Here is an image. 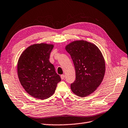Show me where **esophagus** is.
Listing matches in <instances>:
<instances>
[{
	"instance_id": "esophagus-1",
	"label": "esophagus",
	"mask_w": 128,
	"mask_h": 128,
	"mask_svg": "<svg viewBox=\"0 0 128 128\" xmlns=\"http://www.w3.org/2000/svg\"><path fill=\"white\" fill-rule=\"evenodd\" d=\"M64 77H65V76L64 75V74H61V78L62 79H64Z\"/></svg>"
}]
</instances>
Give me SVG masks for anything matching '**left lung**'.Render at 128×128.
I'll list each match as a JSON object with an SVG mask.
<instances>
[{"label":"left lung","mask_w":128,"mask_h":128,"mask_svg":"<svg viewBox=\"0 0 128 128\" xmlns=\"http://www.w3.org/2000/svg\"><path fill=\"white\" fill-rule=\"evenodd\" d=\"M65 49L72 57L76 80L70 85L72 92L84 98L92 93L102 82L105 72L104 57L94 44L84 40L74 41Z\"/></svg>","instance_id":"8db88e82"}]
</instances>
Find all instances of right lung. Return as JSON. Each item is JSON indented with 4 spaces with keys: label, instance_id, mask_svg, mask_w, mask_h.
Returning a JSON list of instances; mask_svg holds the SVG:
<instances>
[{
    "label": "right lung",
    "instance_id": "right-lung-1",
    "mask_svg": "<svg viewBox=\"0 0 128 128\" xmlns=\"http://www.w3.org/2000/svg\"><path fill=\"white\" fill-rule=\"evenodd\" d=\"M54 46L51 44H35L26 48L19 58V80L25 91L34 98L44 100L50 98L61 81L49 61Z\"/></svg>",
    "mask_w": 128,
    "mask_h": 128
}]
</instances>
